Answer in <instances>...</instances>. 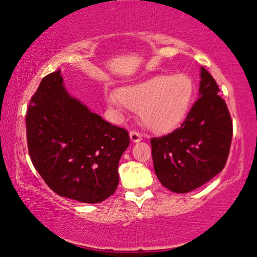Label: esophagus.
Here are the masks:
<instances>
[{
	"label": "esophagus",
	"instance_id": "obj_1",
	"mask_svg": "<svg viewBox=\"0 0 257 257\" xmlns=\"http://www.w3.org/2000/svg\"><path fill=\"white\" fill-rule=\"evenodd\" d=\"M129 136H130V140H132L133 142H140V141L142 140V136H141V134L135 132V130L130 132L129 133Z\"/></svg>",
	"mask_w": 257,
	"mask_h": 257
}]
</instances>
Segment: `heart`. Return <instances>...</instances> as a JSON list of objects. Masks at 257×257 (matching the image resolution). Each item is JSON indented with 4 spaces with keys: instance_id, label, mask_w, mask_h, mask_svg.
Returning <instances> with one entry per match:
<instances>
[{
    "instance_id": "obj_1",
    "label": "heart",
    "mask_w": 257,
    "mask_h": 257,
    "mask_svg": "<svg viewBox=\"0 0 257 257\" xmlns=\"http://www.w3.org/2000/svg\"><path fill=\"white\" fill-rule=\"evenodd\" d=\"M194 84L189 75H155L127 86L111 97L116 107L140 113L141 122L153 133H169L182 123L189 113Z\"/></svg>"
}]
</instances>
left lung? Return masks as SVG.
Segmentation results:
<instances>
[{"instance_id": "left-lung-1", "label": "left lung", "mask_w": 257, "mask_h": 257, "mask_svg": "<svg viewBox=\"0 0 257 257\" xmlns=\"http://www.w3.org/2000/svg\"><path fill=\"white\" fill-rule=\"evenodd\" d=\"M200 96L179 128L153 137L151 155L162 185L187 193L204 185L225 168L233 136V122L214 78L201 66Z\"/></svg>"}]
</instances>
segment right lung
<instances>
[{"instance_id": "add662e5", "label": "right lung", "mask_w": 257, "mask_h": 257, "mask_svg": "<svg viewBox=\"0 0 257 257\" xmlns=\"http://www.w3.org/2000/svg\"><path fill=\"white\" fill-rule=\"evenodd\" d=\"M25 123L32 164L58 196L95 204L116 191L128 132L68 95L60 71L42 79Z\"/></svg>"}]
</instances>
